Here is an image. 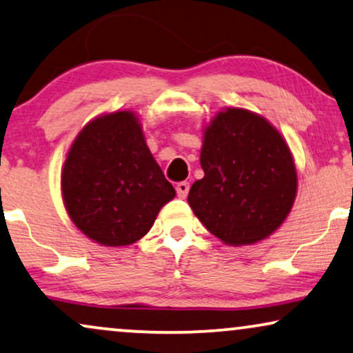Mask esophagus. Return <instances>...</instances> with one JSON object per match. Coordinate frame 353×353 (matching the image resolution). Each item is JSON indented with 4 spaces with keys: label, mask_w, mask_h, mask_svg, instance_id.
<instances>
[{
    "label": "esophagus",
    "mask_w": 353,
    "mask_h": 353,
    "mask_svg": "<svg viewBox=\"0 0 353 353\" xmlns=\"http://www.w3.org/2000/svg\"><path fill=\"white\" fill-rule=\"evenodd\" d=\"M189 189H190V184L189 182H179V184L176 185V190H177V195L181 196V199H185L187 194H189Z\"/></svg>",
    "instance_id": "1"
}]
</instances>
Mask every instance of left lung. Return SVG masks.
Listing matches in <instances>:
<instances>
[{
	"label": "left lung",
	"instance_id": "8db88e82",
	"mask_svg": "<svg viewBox=\"0 0 353 353\" xmlns=\"http://www.w3.org/2000/svg\"><path fill=\"white\" fill-rule=\"evenodd\" d=\"M203 179L190 187L192 211L225 245L265 241L288 219L297 196V168L266 117L224 108L203 128Z\"/></svg>",
	"mask_w": 353,
	"mask_h": 353
}]
</instances>
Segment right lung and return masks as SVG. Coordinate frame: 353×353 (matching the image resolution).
I'll list each match as a JSON object with an SVG mask.
<instances>
[{
  "label": "right lung",
  "instance_id": "right-lung-1",
  "mask_svg": "<svg viewBox=\"0 0 353 353\" xmlns=\"http://www.w3.org/2000/svg\"><path fill=\"white\" fill-rule=\"evenodd\" d=\"M61 196L83 236L105 247L132 245L176 190L150 152L135 111L119 110L83 125L61 169Z\"/></svg>",
  "mask_w": 353,
  "mask_h": 353
}]
</instances>
